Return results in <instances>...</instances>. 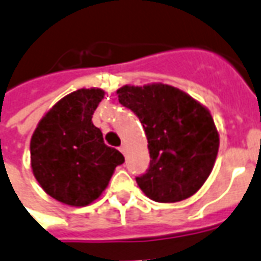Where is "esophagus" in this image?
Instances as JSON below:
<instances>
[{"label": "esophagus", "mask_w": 261, "mask_h": 261, "mask_svg": "<svg viewBox=\"0 0 261 261\" xmlns=\"http://www.w3.org/2000/svg\"><path fill=\"white\" fill-rule=\"evenodd\" d=\"M119 149H120V151H121V152L124 153V155H125V153H127V147H125L124 144H123V145H121V147H120Z\"/></svg>", "instance_id": "esophagus-1"}]
</instances>
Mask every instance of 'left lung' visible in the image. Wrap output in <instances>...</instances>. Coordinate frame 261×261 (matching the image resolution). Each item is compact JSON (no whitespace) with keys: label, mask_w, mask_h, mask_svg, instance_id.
Masks as SVG:
<instances>
[{"label":"left lung","mask_w":261,"mask_h":261,"mask_svg":"<svg viewBox=\"0 0 261 261\" xmlns=\"http://www.w3.org/2000/svg\"><path fill=\"white\" fill-rule=\"evenodd\" d=\"M119 102L141 121L149 149L147 172L137 176L142 192L158 202L189 198L215 164L219 137L207 109L177 88L164 84L125 85Z\"/></svg>","instance_id":"1"}]
</instances>
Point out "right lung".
I'll return each mask as SVG.
<instances>
[{
  "label": "right lung",
  "mask_w": 261,
  "mask_h": 261,
  "mask_svg": "<svg viewBox=\"0 0 261 261\" xmlns=\"http://www.w3.org/2000/svg\"><path fill=\"white\" fill-rule=\"evenodd\" d=\"M102 89H78L63 97L40 120L31 140L32 169L56 200L84 207L100 196L124 156L103 141L92 114Z\"/></svg>",
  "instance_id": "1"
}]
</instances>
